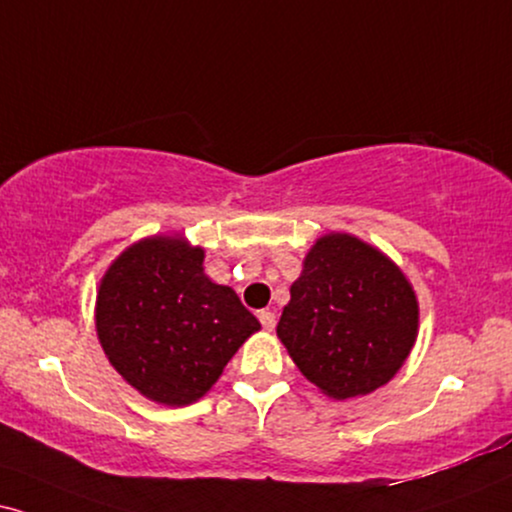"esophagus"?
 Wrapping results in <instances>:
<instances>
[{
	"instance_id": "obj_1",
	"label": "esophagus",
	"mask_w": 512,
	"mask_h": 512,
	"mask_svg": "<svg viewBox=\"0 0 512 512\" xmlns=\"http://www.w3.org/2000/svg\"><path fill=\"white\" fill-rule=\"evenodd\" d=\"M257 319H260L264 331H274V326H276V316H274V312H269V309H262V312L257 314Z\"/></svg>"
}]
</instances>
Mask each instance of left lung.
I'll use <instances>...</instances> for the list:
<instances>
[{"label":"left lung","mask_w":512,"mask_h":512,"mask_svg":"<svg viewBox=\"0 0 512 512\" xmlns=\"http://www.w3.org/2000/svg\"><path fill=\"white\" fill-rule=\"evenodd\" d=\"M418 297L397 264L361 238H316L290 286L278 340L326 397H364L390 383L418 338Z\"/></svg>","instance_id":"left-lung-1"}]
</instances>
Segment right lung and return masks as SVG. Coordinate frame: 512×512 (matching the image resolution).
Instances as JSON below:
<instances>
[{"label": "right lung", "instance_id": "add662e5", "mask_svg": "<svg viewBox=\"0 0 512 512\" xmlns=\"http://www.w3.org/2000/svg\"><path fill=\"white\" fill-rule=\"evenodd\" d=\"M181 234L148 236L111 262L96 290V335L111 366L146 399L189 406L217 383L260 321L205 274Z\"/></svg>", "mask_w": 512, "mask_h": 512}]
</instances>
